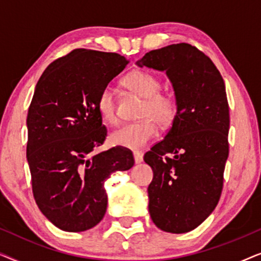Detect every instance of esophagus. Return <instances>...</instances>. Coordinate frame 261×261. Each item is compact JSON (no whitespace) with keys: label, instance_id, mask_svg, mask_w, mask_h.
<instances>
[{"label":"esophagus","instance_id":"1","mask_svg":"<svg viewBox=\"0 0 261 261\" xmlns=\"http://www.w3.org/2000/svg\"><path fill=\"white\" fill-rule=\"evenodd\" d=\"M133 154H134V160L137 164H140L142 162V159H144V153L142 152L137 151V152H134Z\"/></svg>","mask_w":261,"mask_h":261}]
</instances>
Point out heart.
<instances>
[{"instance_id":"heart-1","label":"heart","mask_w":261,"mask_h":261,"mask_svg":"<svg viewBox=\"0 0 261 261\" xmlns=\"http://www.w3.org/2000/svg\"><path fill=\"white\" fill-rule=\"evenodd\" d=\"M123 83L134 94L144 98L139 117L140 121L123 124L112 133L113 144L129 149H140L158 135V126L169 127L176 120L178 107L173 95L160 90V81L146 71H133L124 78ZM97 109L103 120L117 122L115 90L107 85L99 92Z\"/></svg>"}]
</instances>
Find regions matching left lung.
Instances as JSON below:
<instances>
[{
    "mask_svg": "<svg viewBox=\"0 0 261 261\" xmlns=\"http://www.w3.org/2000/svg\"><path fill=\"white\" fill-rule=\"evenodd\" d=\"M137 64L165 71L178 107L165 138L144 156L153 170L149 215L159 229L187 233L213 213L222 192L229 153L223 78L208 56L185 42L149 51Z\"/></svg>",
    "mask_w": 261,
    "mask_h": 261,
    "instance_id": "8db88e82",
    "label": "left lung"
}]
</instances>
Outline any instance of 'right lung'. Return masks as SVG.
Wrapping results in <instances>:
<instances>
[{"label": "right lung", "mask_w": 261, "mask_h": 261, "mask_svg": "<svg viewBox=\"0 0 261 261\" xmlns=\"http://www.w3.org/2000/svg\"><path fill=\"white\" fill-rule=\"evenodd\" d=\"M127 64L119 53L76 48L49 64L35 87L27 115L32 190L59 229L84 231L101 222L106 179L134 165L121 146L94 154L107 138L99 92Z\"/></svg>", "instance_id": "add662e5"}]
</instances>
